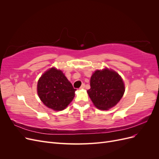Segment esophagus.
Returning a JSON list of instances; mask_svg holds the SVG:
<instances>
[{
    "instance_id": "1",
    "label": "esophagus",
    "mask_w": 159,
    "mask_h": 159,
    "mask_svg": "<svg viewBox=\"0 0 159 159\" xmlns=\"http://www.w3.org/2000/svg\"><path fill=\"white\" fill-rule=\"evenodd\" d=\"M85 84H83L82 85H81V87H80V89H84V88H85Z\"/></svg>"
}]
</instances>
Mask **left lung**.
<instances>
[{
	"instance_id": "obj_1",
	"label": "left lung",
	"mask_w": 159,
	"mask_h": 159,
	"mask_svg": "<svg viewBox=\"0 0 159 159\" xmlns=\"http://www.w3.org/2000/svg\"><path fill=\"white\" fill-rule=\"evenodd\" d=\"M91 88L88 93L94 105L99 109L107 110L119 102L125 92L122 78L117 72L105 68L97 70L91 75Z\"/></svg>"
}]
</instances>
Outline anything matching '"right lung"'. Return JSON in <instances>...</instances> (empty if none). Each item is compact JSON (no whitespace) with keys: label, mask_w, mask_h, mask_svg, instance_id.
<instances>
[{"label":"right lung","mask_w":159,"mask_h":159,"mask_svg":"<svg viewBox=\"0 0 159 159\" xmlns=\"http://www.w3.org/2000/svg\"><path fill=\"white\" fill-rule=\"evenodd\" d=\"M37 90L38 96L46 106L61 111L73 100L76 89L61 70L52 68L38 80Z\"/></svg>","instance_id":"1"}]
</instances>
